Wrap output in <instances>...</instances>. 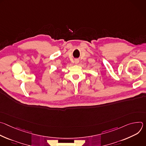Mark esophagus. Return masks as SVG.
<instances>
[{"mask_svg": "<svg viewBox=\"0 0 146 146\" xmlns=\"http://www.w3.org/2000/svg\"><path fill=\"white\" fill-rule=\"evenodd\" d=\"M78 62H79V60H78V59H75V60H74V63H75V64H78Z\"/></svg>", "mask_w": 146, "mask_h": 146, "instance_id": "34e87169", "label": "esophagus"}]
</instances>
